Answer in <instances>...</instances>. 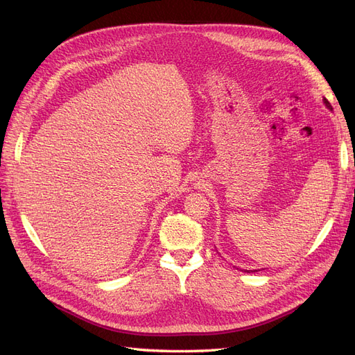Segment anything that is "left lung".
I'll use <instances>...</instances> for the list:
<instances>
[{"mask_svg": "<svg viewBox=\"0 0 355 355\" xmlns=\"http://www.w3.org/2000/svg\"><path fill=\"white\" fill-rule=\"evenodd\" d=\"M324 103H326V106H327V108H330V110H331V105L329 103V101H327V99H324Z\"/></svg>", "mask_w": 355, "mask_h": 355, "instance_id": "obj_1", "label": "left lung"}]
</instances>
